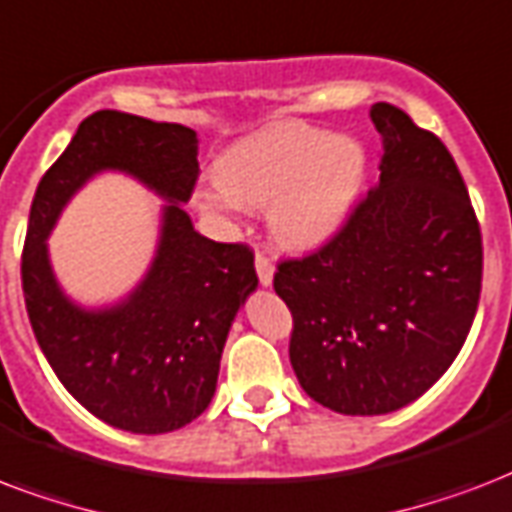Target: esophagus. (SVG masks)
I'll use <instances>...</instances> for the list:
<instances>
[{"label": "esophagus", "mask_w": 512, "mask_h": 512, "mask_svg": "<svg viewBox=\"0 0 512 512\" xmlns=\"http://www.w3.org/2000/svg\"><path fill=\"white\" fill-rule=\"evenodd\" d=\"M256 275H259V283L264 285V288H269V285H272V277H275V264H272V259H269V256H264V253H256Z\"/></svg>", "instance_id": "esophagus-1"}]
</instances>
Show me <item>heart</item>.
<instances>
[{
	"mask_svg": "<svg viewBox=\"0 0 512 512\" xmlns=\"http://www.w3.org/2000/svg\"><path fill=\"white\" fill-rule=\"evenodd\" d=\"M358 138L307 122H275L221 154L216 178L194 192L202 216L235 219L266 208L269 235L291 251H310L344 227L366 181Z\"/></svg>",
	"mask_w": 512,
	"mask_h": 512,
	"instance_id": "obj_1",
	"label": "heart"
}]
</instances>
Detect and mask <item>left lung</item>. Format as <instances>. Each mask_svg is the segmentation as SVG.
<instances>
[{
    "label": "left lung",
    "instance_id": "obj_1",
    "mask_svg": "<svg viewBox=\"0 0 512 512\" xmlns=\"http://www.w3.org/2000/svg\"><path fill=\"white\" fill-rule=\"evenodd\" d=\"M379 184L320 251L283 261L291 366L304 392L347 417L425 395L462 350L481 296L483 248L467 186L441 138L371 106Z\"/></svg>",
    "mask_w": 512,
    "mask_h": 512
}]
</instances>
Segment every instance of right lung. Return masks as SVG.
<instances>
[{"instance_id":"right-lung-1","label":"right lung","mask_w":512,"mask_h":512,"mask_svg":"<svg viewBox=\"0 0 512 512\" xmlns=\"http://www.w3.org/2000/svg\"><path fill=\"white\" fill-rule=\"evenodd\" d=\"M197 133L136 114H90L31 202L23 296L61 384L93 417L136 435L173 433L211 403L229 328L259 288L245 245L213 243L184 205L197 181ZM101 172H125L161 197V235L122 300L85 308L54 277L46 237L70 197Z\"/></svg>"}]
</instances>
